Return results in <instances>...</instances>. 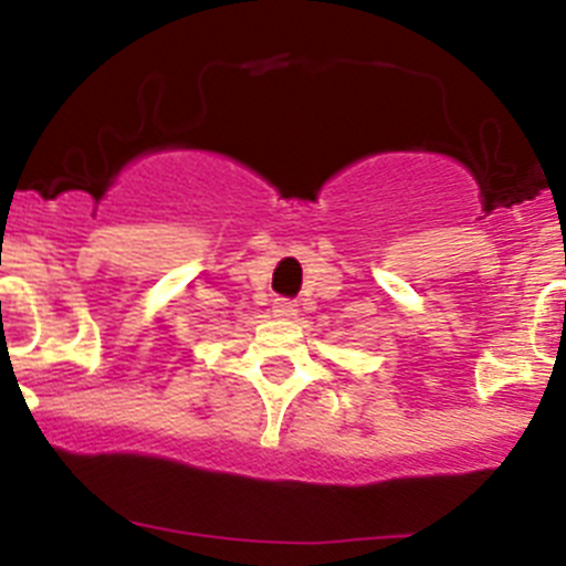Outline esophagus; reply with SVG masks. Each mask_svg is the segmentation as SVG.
<instances>
[{
    "instance_id": "esophagus-1",
    "label": "esophagus",
    "mask_w": 566,
    "mask_h": 566,
    "mask_svg": "<svg viewBox=\"0 0 566 566\" xmlns=\"http://www.w3.org/2000/svg\"><path fill=\"white\" fill-rule=\"evenodd\" d=\"M273 315L290 321V317L298 315V304H295V301H287V298H279L276 304H273Z\"/></svg>"
}]
</instances>
